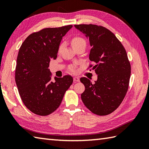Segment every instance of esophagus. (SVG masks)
I'll return each mask as SVG.
<instances>
[{"mask_svg": "<svg viewBox=\"0 0 149 149\" xmlns=\"http://www.w3.org/2000/svg\"><path fill=\"white\" fill-rule=\"evenodd\" d=\"M80 79H79V77H74V81L75 82H79Z\"/></svg>", "mask_w": 149, "mask_h": 149, "instance_id": "1", "label": "esophagus"}]
</instances>
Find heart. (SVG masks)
<instances>
[{
    "label": "heart",
    "mask_w": 149,
    "mask_h": 149,
    "mask_svg": "<svg viewBox=\"0 0 149 149\" xmlns=\"http://www.w3.org/2000/svg\"><path fill=\"white\" fill-rule=\"evenodd\" d=\"M81 44H84V45H86V42H85V41L83 38H82L81 37H75L74 38L72 39V47L74 48V47H76L79 45H81ZM63 47V45H61V46L59 47V50L62 49ZM71 70H74V68H70Z\"/></svg>",
    "instance_id": "b5f03b06"
}]
</instances>
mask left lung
<instances>
[{
	"label": "left lung",
	"instance_id": "8db88e82",
	"mask_svg": "<svg viewBox=\"0 0 149 149\" xmlns=\"http://www.w3.org/2000/svg\"><path fill=\"white\" fill-rule=\"evenodd\" d=\"M74 27L89 39V59L95 63L93 68L97 75L93 84L88 78L80 79L85 86L81 99L94 114L109 115L120 105L128 90L131 65L127 53L115 34L105 27L93 24Z\"/></svg>",
	"mask_w": 149,
	"mask_h": 149
}]
</instances>
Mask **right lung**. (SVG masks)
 I'll list each match as a JSON object with an SVG mask.
<instances>
[{
	"mask_svg": "<svg viewBox=\"0 0 149 149\" xmlns=\"http://www.w3.org/2000/svg\"><path fill=\"white\" fill-rule=\"evenodd\" d=\"M72 25L45 28L30 34L18 51L15 81L22 102L31 112L47 116L58 108L63 96L73 83L70 75L54 77L48 68L56 59L63 37Z\"/></svg>",
	"mask_w": 149,
	"mask_h": 149,
	"instance_id": "1",
	"label": "right lung"
}]
</instances>
